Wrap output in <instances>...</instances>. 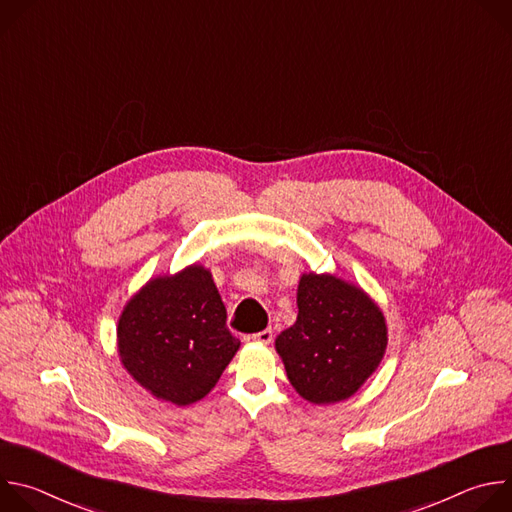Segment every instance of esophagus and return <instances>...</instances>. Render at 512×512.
Here are the masks:
<instances>
[{"instance_id":"obj_1","label":"esophagus","mask_w":512,"mask_h":512,"mask_svg":"<svg viewBox=\"0 0 512 512\" xmlns=\"http://www.w3.org/2000/svg\"><path fill=\"white\" fill-rule=\"evenodd\" d=\"M251 338H253L255 342H261V344H269V342L273 340V330H271V328H265V330H261V332H255Z\"/></svg>"}]
</instances>
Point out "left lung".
Masks as SVG:
<instances>
[{
  "instance_id": "left-lung-1",
  "label": "left lung",
  "mask_w": 512,
  "mask_h": 512,
  "mask_svg": "<svg viewBox=\"0 0 512 512\" xmlns=\"http://www.w3.org/2000/svg\"><path fill=\"white\" fill-rule=\"evenodd\" d=\"M298 320L275 348L294 389L312 403L348 399L385 354L387 326L362 291L334 275H302Z\"/></svg>"
}]
</instances>
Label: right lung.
I'll use <instances>...</instances> for the list:
<instances>
[{
	"instance_id": "1",
	"label": "right lung",
	"mask_w": 512,
	"mask_h": 512,
	"mask_svg": "<svg viewBox=\"0 0 512 512\" xmlns=\"http://www.w3.org/2000/svg\"><path fill=\"white\" fill-rule=\"evenodd\" d=\"M117 336L133 379L176 405L202 399L241 346L212 275L198 265L145 285L125 306Z\"/></svg>"
}]
</instances>
